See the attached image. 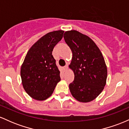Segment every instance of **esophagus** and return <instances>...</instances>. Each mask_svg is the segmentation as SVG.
<instances>
[{
  "instance_id": "34e87169",
  "label": "esophagus",
  "mask_w": 129,
  "mask_h": 129,
  "mask_svg": "<svg viewBox=\"0 0 129 129\" xmlns=\"http://www.w3.org/2000/svg\"><path fill=\"white\" fill-rule=\"evenodd\" d=\"M67 69H68V65L67 64L66 66L63 67V70H64V71H66L67 70Z\"/></svg>"
}]
</instances>
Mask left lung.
Instances as JSON below:
<instances>
[{
    "mask_svg": "<svg viewBox=\"0 0 129 129\" xmlns=\"http://www.w3.org/2000/svg\"><path fill=\"white\" fill-rule=\"evenodd\" d=\"M63 38L73 53L69 67L75 79L69 84L70 92L78 101H91L106 84L107 70L103 54L92 39L78 31H66Z\"/></svg>",
    "mask_w": 129,
    "mask_h": 129,
    "instance_id": "1",
    "label": "left lung"
}]
</instances>
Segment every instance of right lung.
<instances>
[{
    "mask_svg": "<svg viewBox=\"0 0 129 129\" xmlns=\"http://www.w3.org/2000/svg\"><path fill=\"white\" fill-rule=\"evenodd\" d=\"M63 32L58 30L46 34L32 45L25 57L20 69L22 83L28 94L35 100H47L60 81L52 51Z\"/></svg>",
    "mask_w": 129,
    "mask_h": 129,
    "instance_id": "1",
    "label": "right lung"
}]
</instances>
